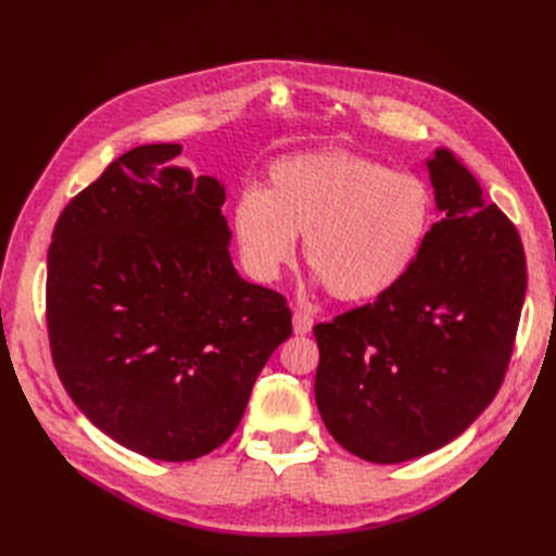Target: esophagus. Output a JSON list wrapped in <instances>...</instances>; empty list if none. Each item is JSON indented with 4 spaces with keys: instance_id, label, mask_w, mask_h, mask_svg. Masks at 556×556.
Returning <instances> with one entry per match:
<instances>
[{
    "instance_id": "1",
    "label": "esophagus",
    "mask_w": 556,
    "mask_h": 556,
    "mask_svg": "<svg viewBox=\"0 0 556 556\" xmlns=\"http://www.w3.org/2000/svg\"><path fill=\"white\" fill-rule=\"evenodd\" d=\"M292 327H294V333H299V336L308 333L313 329V315H308L304 311H296L292 317Z\"/></svg>"
}]
</instances>
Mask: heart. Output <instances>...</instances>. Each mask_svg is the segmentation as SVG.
<instances>
[{
    "label": "heart",
    "mask_w": 556,
    "mask_h": 556,
    "mask_svg": "<svg viewBox=\"0 0 556 556\" xmlns=\"http://www.w3.org/2000/svg\"><path fill=\"white\" fill-rule=\"evenodd\" d=\"M429 182L350 150L294 155L245 188L231 223L248 266L274 278L304 237V260L331 296L374 301L406 278L433 225Z\"/></svg>",
    "instance_id": "b5f03b06"
}]
</instances>
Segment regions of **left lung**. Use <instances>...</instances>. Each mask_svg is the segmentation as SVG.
I'll list each match as a JSON object with an SVG mask.
<instances>
[{"mask_svg":"<svg viewBox=\"0 0 556 556\" xmlns=\"http://www.w3.org/2000/svg\"><path fill=\"white\" fill-rule=\"evenodd\" d=\"M443 220L374 304L315 325V403L329 433L374 464L457 439L506 378L527 260L519 233L450 150L427 160Z\"/></svg>","mask_w":556,"mask_h":556,"instance_id":"1","label":"left lung"}]
</instances>
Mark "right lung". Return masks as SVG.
<instances>
[{"instance_id": "add662e5", "label": "right lung", "mask_w": 556, "mask_h": 556, "mask_svg": "<svg viewBox=\"0 0 556 556\" xmlns=\"http://www.w3.org/2000/svg\"><path fill=\"white\" fill-rule=\"evenodd\" d=\"M180 150L131 148L78 192L46 280L64 390L109 439L160 462L220 447L292 333L285 296L231 264L225 185L174 166Z\"/></svg>"}]
</instances>
